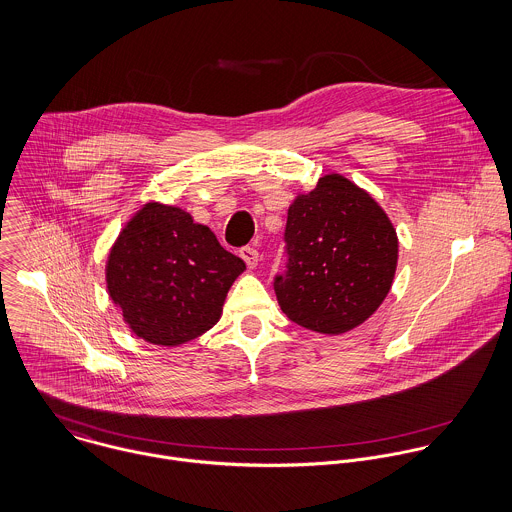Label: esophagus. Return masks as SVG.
I'll return each instance as SVG.
<instances>
[{"label":"esophagus","instance_id":"esophagus-1","mask_svg":"<svg viewBox=\"0 0 512 512\" xmlns=\"http://www.w3.org/2000/svg\"><path fill=\"white\" fill-rule=\"evenodd\" d=\"M239 255H241V259L247 263V267H257V263H259V253H257V249L255 247H241L239 249Z\"/></svg>","mask_w":512,"mask_h":512}]
</instances>
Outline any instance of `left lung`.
<instances>
[{
    "label": "left lung",
    "instance_id": "obj_1",
    "mask_svg": "<svg viewBox=\"0 0 512 512\" xmlns=\"http://www.w3.org/2000/svg\"><path fill=\"white\" fill-rule=\"evenodd\" d=\"M287 269L273 289L283 312L322 334H342L370 318L388 297L398 237L370 194L330 174L289 207Z\"/></svg>",
    "mask_w": 512,
    "mask_h": 512
}]
</instances>
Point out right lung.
Wrapping results in <instances>:
<instances>
[{"instance_id":"1","label":"right lung","mask_w":512,"mask_h":512,"mask_svg":"<svg viewBox=\"0 0 512 512\" xmlns=\"http://www.w3.org/2000/svg\"><path fill=\"white\" fill-rule=\"evenodd\" d=\"M245 263L174 205H144L120 231L106 287L124 322L150 344L178 346L209 330Z\"/></svg>"}]
</instances>
